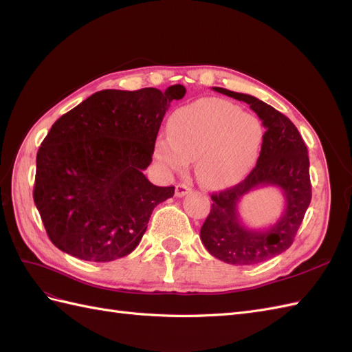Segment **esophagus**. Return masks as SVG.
Masks as SVG:
<instances>
[{"instance_id":"1","label":"esophagus","mask_w":352,"mask_h":352,"mask_svg":"<svg viewBox=\"0 0 352 352\" xmlns=\"http://www.w3.org/2000/svg\"><path fill=\"white\" fill-rule=\"evenodd\" d=\"M190 190H192V189H190L189 185L177 184V185H176V190H175V195H176L177 198H182V197H185L186 194H189Z\"/></svg>"}]
</instances>
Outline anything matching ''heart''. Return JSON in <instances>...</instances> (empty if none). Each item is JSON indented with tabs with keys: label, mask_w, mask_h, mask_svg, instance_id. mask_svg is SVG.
Returning <instances> with one entry per match:
<instances>
[{
	"label": "heart",
	"mask_w": 352,
	"mask_h": 352,
	"mask_svg": "<svg viewBox=\"0 0 352 352\" xmlns=\"http://www.w3.org/2000/svg\"><path fill=\"white\" fill-rule=\"evenodd\" d=\"M168 138L154 146L157 162L184 172L195 160V175L208 188L238 182L258 158L263 126L254 114L223 100H199L177 109L168 119Z\"/></svg>",
	"instance_id": "b5f03b06"
}]
</instances>
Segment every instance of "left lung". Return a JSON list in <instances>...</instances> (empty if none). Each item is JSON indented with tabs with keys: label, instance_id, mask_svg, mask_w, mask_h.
<instances>
[{
	"label": "left lung",
	"instance_id": "1",
	"mask_svg": "<svg viewBox=\"0 0 352 352\" xmlns=\"http://www.w3.org/2000/svg\"><path fill=\"white\" fill-rule=\"evenodd\" d=\"M216 92L243 101L264 126L257 164L241 184L212 194L211 210L199 236L207 251L221 261L252 265L267 261L291 247L311 202L310 160L302 136L285 114L248 94L214 87ZM276 186L285 199L283 216L265 230L245 227L237 212L240 198L254 188Z\"/></svg>",
	"mask_w": 352,
	"mask_h": 352
}]
</instances>
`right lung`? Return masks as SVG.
I'll return each mask as SVG.
<instances>
[{
    "label": "right lung",
    "instance_id": "1",
    "mask_svg": "<svg viewBox=\"0 0 352 352\" xmlns=\"http://www.w3.org/2000/svg\"><path fill=\"white\" fill-rule=\"evenodd\" d=\"M185 94L184 85L104 89L52 124L36 154L34 201L58 250L105 263L138 247L153 210L175 194L144 170L170 102Z\"/></svg>",
    "mask_w": 352,
    "mask_h": 352
}]
</instances>
